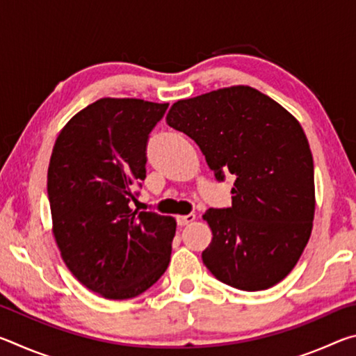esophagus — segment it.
Listing matches in <instances>:
<instances>
[{
    "mask_svg": "<svg viewBox=\"0 0 356 356\" xmlns=\"http://www.w3.org/2000/svg\"><path fill=\"white\" fill-rule=\"evenodd\" d=\"M195 218H196L195 213H188V215H180V216H177L176 220H177L179 226H185V225H188V222L195 221Z\"/></svg>",
    "mask_w": 356,
    "mask_h": 356,
    "instance_id": "esophagus-1",
    "label": "esophagus"
}]
</instances>
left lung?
I'll use <instances>...</instances> for the list:
<instances>
[{
	"mask_svg": "<svg viewBox=\"0 0 356 356\" xmlns=\"http://www.w3.org/2000/svg\"><path fill=\"white\" fill-rule=\"evenodd\" d=\"M188 135L222 182L236 176L232 206L202 218L212 242L202 262L216 280L246 292L265 291L292 272L314 220V163L298 120L250 86L179 100L166 116Z\"/></svg>",
	"mask_w": 356,
	"mask_h": 356,
	"instance_id": "left-lung-1",
	"label": "left lung"
}]
</instances>
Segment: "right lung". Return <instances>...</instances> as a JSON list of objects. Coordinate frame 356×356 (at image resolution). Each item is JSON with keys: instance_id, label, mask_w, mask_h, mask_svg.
Segmentation results:
<instances>
[{"instance_id": "obj_1", "label": "right lung", "mask_w": 356, "mask_h": 356, "mask_svg": "<svg viewBox=\"0 0 356 356\" xmlns=\"http://www.w3.org/2000/svg\"><path fill=\"white\" fill-rule=\"evenodd\" d=\"M168 104L100 99L72 118L48 166L53 234L72 275L110 300L146 292L166 272L176 220L130 209L146 179L149 134Z\"/></svg>"}]
</instances>
